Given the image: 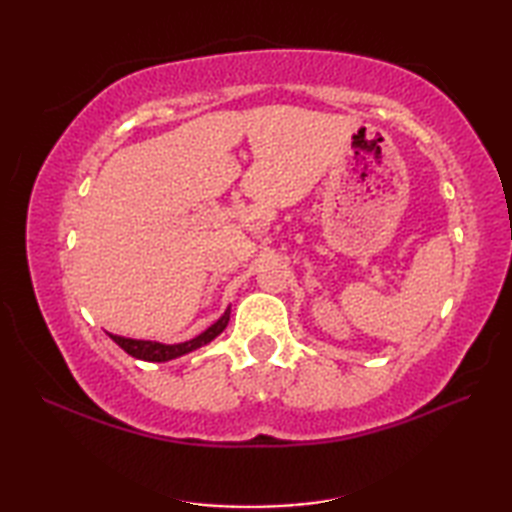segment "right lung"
Segmentation results:
<instances>
[{
	"label": "right lung",
	"instance_id": "1",
	"mask_svg": "<svg viewBox=\"0 0 512 512\" xmlns=\"http://www.w3.org/2000/svg\"><path fill=\"white\" fill-rule=\"evenodd\" d=\"M228 319H231V308H226V312L222 314L220 319H217L211 328H206L202 334L195 336L191 341H184V343H173V345H165V343H158V341H140V339H125V336H118V334H110V339L118 345L123 347V350L134 356L140 358V361H151V363H165L171 361V358H178L182 354H189L193 350H198V347L211 343L217 334H222L224 328L228 325Z\"/></svg>",
	"mask_w": 512,
	"mask_h": 512
}]
</instances>
